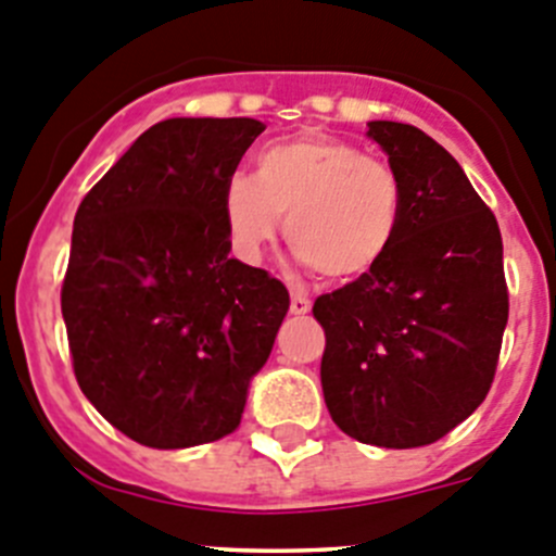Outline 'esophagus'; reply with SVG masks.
Here are the masks:
<instances>
[{"label":"esophagus","instance_id":"obj_1","mask_svg":"<svg viewBox=\"0 0 556 556\" xmlns=\"http://www.w3.org/2000/svg\"><path fill=\"white\" fill-rule=\"evenodd\" d=\"M309 307H313V302H309L307 295H302V293L290 295V313L293 315H307Z\"/></svg>","mask_w":556,"mask_h":556}]
</instances>
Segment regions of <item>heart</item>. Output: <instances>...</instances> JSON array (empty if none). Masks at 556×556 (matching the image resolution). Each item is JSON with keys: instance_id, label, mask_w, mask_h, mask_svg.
<instances>
[{"instance_id": "heart-1", "label": "heart", "mask_w": 556, "mask_h": 556, "mask_svg": "<svg viewBox=\"0 0 556 556\" xmlns=\"http://www.w3.org/2000/svg\"><path fill=\"white\" fill-rule=\"evenodd\" d=\"M227 236L241 261H257L279 230L295 257L331 282L376 271L401 238L406 189L383 159L331 134H299L263 148L252 175L222 189Z\"/></svg>"}]
</instances>
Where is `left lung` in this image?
Masks as SVG:
<instances>
[{
    "label": "left lung",
    "instance_id": "1",
    "mask_svg": "<svg viewBox=\"0 0 556 556\" xmlns=\"http://www.w3.org/2000/svg\"><path fill=\"white\" fill-rule=\"evenodd\" d=\"M401 175L406 214L387 261L315 299L320 387L362 444L412 450L464 422L494 383L507 326L502 236L458 161L419 128L372 121Z\"/></svg>",
    "mask_w": 556,
    "mask_h": 556
}]
</instances>
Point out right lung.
Segmentation results:
<instances>
[{"label":"right lung","mask_w":556,"mask_h":556,"mask_svg":"<svg viewBox=\"0 0 556 556\" xmlns=\"http://www.w3.org/2000/svg\"><path fill=\"white\" fill-rule=\"evenodd\" d=\"M263 131L252 117L155 123L76 211L62 279L76 381L144 447L232 433L290 307L279 279L227 257L222 189Z\"/></svg>","instance_id":"right-lung-1"}]
</instances>
